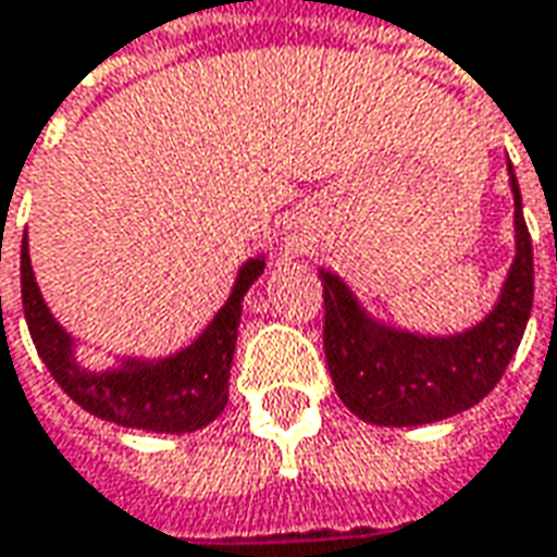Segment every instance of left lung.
Segmentation results:
<instances>
[{"label":"left lung","instance_id":"8db88e82","mask_svg":"<svg viewBox=\"0 0 557 557\" xmlns=\"http://www.w3.org/2000/svg\"><path fill=\"white\" fill-rule=\"evenodd\" d=\"M508 184L515 197V259L496 305L462 333L419 336L382 323L345 280L320 268L326 367L342 404L363 422L388 429L441 422L481 404L503 379L533 308V246L511 163Z\"/></svg>","mask_w":557,"mask_h":557}]
</instances>
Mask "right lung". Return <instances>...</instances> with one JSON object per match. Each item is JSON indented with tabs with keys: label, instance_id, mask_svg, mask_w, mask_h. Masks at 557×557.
<instances>
[{
	"label": "right lung",
	"instance_id": "1",
	"mask_svg": "<svg viewBox=\"0 0 557 557\" xmlns=\"http://www.w3.org/2000/svg\"><path fill=\"white\" fill-rule=\"evenodd\" d=\"M264 274V256L243 261L227 301L212 323L187 348L169 357H116V367L88 370L79 363L73 338L54 320L46 298L36 286L29 264V243H21V298L33 345L49 367L54 382L79 407L104 422L123 429H141L157 434L197 432L209 425L227 404L231 360L237 348V326L243 314V296Z\"/></svg>",
	"mask_w": 557,
	"mask_h": 557
}]
</instances>
